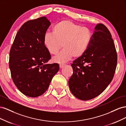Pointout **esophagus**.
<instances>
[{"label": "esophagus", "mask_w": 126, "mask_h": 126, "mask_svg": "<svg viewBox=\"0 0 126 126\" xmlns=\"http://www.w3.org/2000/svg\"><path fill=\"white\" fill-rule=\"evenodd\" d=\"M64 66H65V64H59V67H60V68L62 69V68H63V67H64Z\"/></svg>", "instance_id": "esophagus-1"}]
</instances>
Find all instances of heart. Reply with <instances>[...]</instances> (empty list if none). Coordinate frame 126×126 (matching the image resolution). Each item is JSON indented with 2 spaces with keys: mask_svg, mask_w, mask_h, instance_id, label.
I'll return each instance as SVG.
<instances>
[{
  "mask_svg": "<svg viewBox=\"0 0 126 126\" xmlns=\"http://www.w3.org/2000/svg\"><path fill=\"white\" fill-rule=\"evenodd\" d=\"M91 37L89 28L69 20H63L54 25L52 33L45 34L43 43L52 55H56L63 45V50L52 59L55 63H63L68 62L73 56L78 58L84 54L89 47Z\"/></svg>",
  "mask_w": 126,
  "mask_h": 126,
  "instance_id": "b5f03b06",
  "label": "heart"
}]
</instances>
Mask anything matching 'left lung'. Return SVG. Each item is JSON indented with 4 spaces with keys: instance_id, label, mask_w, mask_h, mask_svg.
<instances>
[{
    "instance_id": "obj_1",
    "label": "left lung",
    "mask_w": 126,
    "mask_h": 126,
    "mask_svg": "<svg viewBox=\"0 0 126 126\" xmlns=\"http://www.w3.org/2000/svg\"><path fill=\"white\" fill-rule=\"evenodd\" d=\"M85 53L73 62L69 80L71 93L79 99L88 100L99 96L111 82L117 55L111 33L102 24L94 28Z\"/></svg>"
}]
</instances>
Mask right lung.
<instances>
[{"mask_svg":"<svg viewBox=\"0 0 126 126\" xmlns=\"http://www.w3.org/2000/svg\"><path fill=\"white\" fill-rule=\"evenodd\" d=\"M50 25L46 17L26 22L10 49L9 66L13 80L20 92L30 97L43 94L59 69L58 63H46L51 56L43 39Z\"/></svg>","mask_w":126,"mask_h":126,"instance_id":"1","label":"right lung"}]
</instances>
